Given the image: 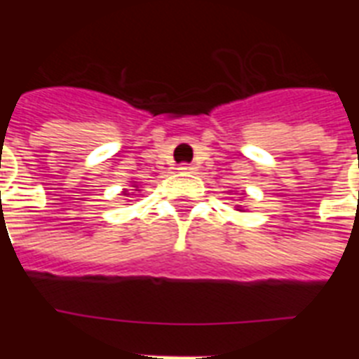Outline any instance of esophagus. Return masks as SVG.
Listing matches in <instances>:
<instances>
[{"label": "esophagus", "instance_id": "1", "mask_svg": "<svg viewBox=\"0 0 359 359\" xmlns=\"http://www.w3.org/2000/svg\"><path fill=\"white\" fill-rule=\"evenodd\" d=\"M194 165H191V163H180L179 165V171L180 173H194Z\"/></svg>", "mask_w": 359, "mask_h": 359}]
</instances>
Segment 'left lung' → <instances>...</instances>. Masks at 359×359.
<instances>
[{
    "mask_svg": "<svg viewBox=\"0 0 359 359\" xmlns=\"http://www.w3.org/2000/svg\"><path fill=\"white\" fill-rule=\"evenodd\" d=\"M242 197H244V194H242ZM235 208L240 210V212H244V207H242V205H235Z\"/></svg>",
    "mask_w": 359,
    "mask_h": 359,
    "instance_id": "obj_1",
    "label": "left lung"
}]
</instances>
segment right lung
Returning <instances> with one entry per match:
<instances>
[{
  "instance_id": "1",
  "label": "right lung",
  "mask_w": 359,
  "mask_h": 359,
  "mask_svg": "<svg viewBox=\"0 0 359 359\" xmlns=\"http://www.w3.org/2000/svg\"><path fill=\"white\" fill-rule=\"evenodd\" d=\"M132 188H134V191H128V190H123V196L124 197H130V196H134L135 191H141L140 190V186L135 184V182H132Z\"/></svg>"
}]
</instances>
